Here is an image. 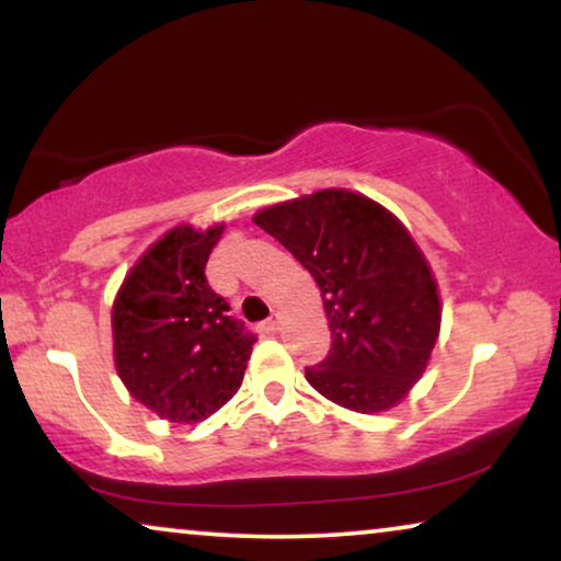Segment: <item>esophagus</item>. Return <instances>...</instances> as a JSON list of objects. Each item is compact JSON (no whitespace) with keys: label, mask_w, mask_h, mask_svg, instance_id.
<instances>
[{"label":"esophagus","mask_w":561,"mask_h":561,"mask_svg":"<svg viewBox=\"0 0 561 561\" xmlns=\"http://www.w3.org/2000/svg\"><path fill=\"white\" fill-rule=\"evenodd\" d=\"M278 329H280V317L278 313H271V317L263 321V332H278Z\"/></svg>","instance_id":"esophagus-1"}]
</instances>
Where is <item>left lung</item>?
Returning <instances> with one entry per match:
<instances>
[{
    "instance_id": "8db88e82",
    "label": "left lung",
    "mask_w": 561,
    "mask_h": 561,
    "mask_svg": "<svg viewBox=\"0 0 561 561\" xmlns=\"http://www.w3.org/2000/svg\"><path fill=\"white\" fill-rule=\"evenodd\" d=\"M255 225L321 290L332 350L306 367V380L357 413L401 401L424 373L442 321L434 275L401 221L370 198L327 188L263 209Z\"/></svg>"
}]
</instances>
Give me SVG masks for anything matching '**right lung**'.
<instances>
[{
	"label": "right lung",
	"instance_id": "1",
	"mask_svg": "<svg viewBox=\"0 0 561 561\" xmlns=\"http://www.w3.org/2000/svg\"><path fill=\"white\" fill-rule=\"evenodd\" d=\"M221 227H175L145 252L112 309L122 382L158 416L196 424L242 386L255 334L206 280Z\"/></svg>",
	"mask_w": 561,
	"mask_h": 561
}]
</instances>
